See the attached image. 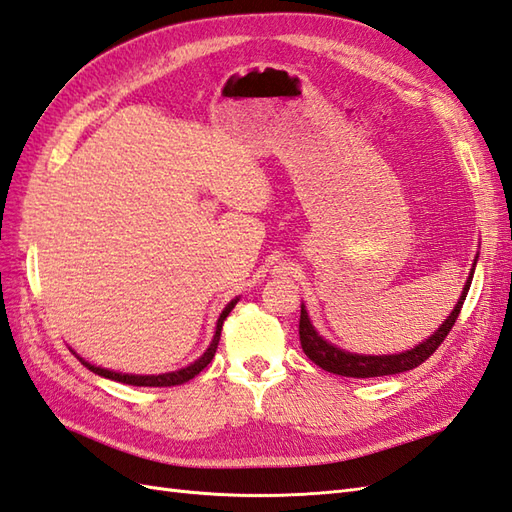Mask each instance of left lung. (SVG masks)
Instances as JSON below:
<instances>
[{
	"label": "left lung",
	"instance_id": "left-lung-1",
	"mask_svg": "<svg viewBox=\"0 0 512 512\" xmlns=\"http://www.w3.org/2000/svg\"><path fill=\"white\" fill-rule=\"evenodd\" d=\"M475 264H478V257L473 259L471 272L467 277L465 288H462L460 299L456 303L451 314L443 320V325L438 327L430 338H425L423 342H419L414 349L401 351V353H392V355H362V353H351L344 351L336 344H331L329 340H325L323 336L318 334L316 327L312 325L310 314H307L305 305H301V320H299V336H301V347L305 351L307 358H310L316 366L325 368V371L334 373V375H342V377H382V375H395V373H403V371H412L419 364H423L430 355L441 347V342L447 338V334L454 327L456 318L460 314V307L467 299V292L471 288V279L475 272Z\"/></svg>",
	"mask_w": 512,
	"mask_h": 512
}]
</instances>
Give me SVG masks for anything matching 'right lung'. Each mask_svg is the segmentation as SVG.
Returning a JSON list of instances; mask_svg holds the SVG:
<instances>
[{
	"label": "right lung",
	"instance_id": "add662e5",
	"mask_svg": "<svg viewBox=\"0 0 512 512\" xmlns=\"http://www.w3.org/2000/svg\"><path fill=\"white\" fill-rule=\"evenodd\" d=\"M237 301H240V299H237V296H235V299L222 310V314H220V318H218V323H216V334H213V340H211V344L207 347V351L202 353L196 362H192V364L185 366V368H178V371H172V373H161V375H130V373H117V371H109V368H102V366H95V364L87 362L85 358H80V355H78L76 351H71V353H74L76 358L89 368V371H93L95 375H100V377L113 379V382H122V384H130V386H154V388H157V386L161 388V386H178V384H185V382H189V379H194V377L202 371V368H205V366L213 360V355H216V349H218V342H220V331H222L224 318H227V316L231 314V310H233Z\"/></svg>",
	"mask_w": 512,
	"mask_h": 512
}]
</instances>
